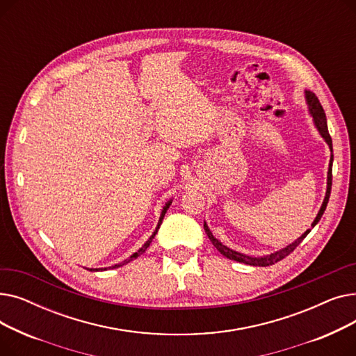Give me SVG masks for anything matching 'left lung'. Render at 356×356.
I'll return each mask as SVG.
<instances>
[{
	"mask_svg": "<svg viewBox=\"0 0 356 356\" xmlns=\"http://www.w3.org/2000/svg\"><path fill=\"white\" fill-rule=\"evenodd\" d=\"M305 98H306V104H307V108H309V114L310 117L313 118V124L314 127L317 128V131H319V134L322 136V138L326 141V144L329 145L330 148V153L333 152V147H332V138L329 136V131H327V122H326V115H325V111L319 102V99H317V97L314 95L313 92L310 90H305ZM332 163H333V154H330V161H329V170H327V186H326V195H325V199H323V203L322 207L319 209V212H317L314 220L312 222V228H314L317 225V222L321 220L326 207H327V202H329V197H330V189H332ZM203 228H204V232H207V235L209 236L211 242L215 245V248L223 255L227 257L229 259H234L236 261V263H244V264H248V266H254V267H267V266H273L275 263H278V261H282L283 258H286L289 254H291L296 247L300 244V242L309 235V232L312 231L307 229L302 236H298L294 242H291V244H289L287 247L278 250L273 254H268V255H263V257H252V255H247V254H242V252H238L235 250H231L229 247L223 245L222 242L219 239H216L213 236V234L211 232L208 223L203 222Z\"/></svg>",
	"mask_w": 356,
	"mask_h": 356,
	"instance_id": "8db88e82",
	"label": "left lung"
}]
</instances>
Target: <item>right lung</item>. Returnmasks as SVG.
<instances>
[{"label": "right lung", "instance_id": "add662e5", "mask_svg": "<svg viewBox=\"0 0 356 356\" xmlns=\"http://www.w3.org/2000/svg\"><path fill=\"white\" fill-rule=\"evenodd\" d=\"M170 204H172V199L168 200L164 207H163V209H161V213H160V218H159V222H157V227H156V229H154V232L152 234V236H149L147 241H145V244L137 251V252H134L133 255H131L129 258H127V259H124L122 263H120V264H115V266H112V267H105V268H86V270H89V271H105V270H108V268H118V267H122V266H125V264H128L129 261H133V259H136L137 257H140L143 252H145V250L149 247V244H152V241L154 239V236H156V234L159 232V228H160V225H161V222H163V218H164V215H165V212H167V209L170 208Z\"/></svg>", "mask_w": 356, "mask_h": 356}]
</instances>
